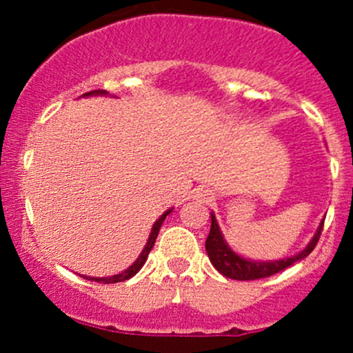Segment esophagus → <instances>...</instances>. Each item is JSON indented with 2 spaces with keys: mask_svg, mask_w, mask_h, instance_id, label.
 I'll use <instances>...</instances> for the list:
<instances>
[{
  "mask_svg": "<svg viewBox=\"0 0 353 353\" xmlns=\"http://www.w3.org/2000/svg\"><path fill=\"white\" fill-rule=\"evenodd\" d=\"M198 198L201 199L203 203H212L213 199H215V196H213L212 191H208V190H201V191H199Z\"/></svg>",
  "mask_w": 353,
  "mask_h": 353,
  "instance_id": "1",
  "label": "esophagus"
}]
</instances>
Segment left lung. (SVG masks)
Returning a JSON list of instances; mask_svg holds the SVG:
<instances>
[{
  "label": "left lung",
  "instance_id": "1",
  "mask_svg": "<svg viewBox=\"0 0 353 353\" xmlns=\"http://www.w3.org/2000/svg\"><path fill=\"white\" fill-rule=\"evenodd\" d=\"M323 225H325V220H321L318 230H316L314 237L311 239V243L305 245L301 252L290 256L285 259H276V261H251V259H245L243 256H239L237 252H234L229 248V244L223 241L222 232L219 229V223H216L215 215L212 213V227H210V234L206 237V252H208V258L212 261V265L222 273L223 276L232 280H258V279H266V276H272L275 273L282 272V270L288 268L294 263L301 261L305 256L311 254L312 249L318 244L319 237H321Z\"/></svg>",
  "mask_w": 353,
  "mask_h": 353
}]
</instances>
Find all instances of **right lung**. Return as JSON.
<instances>
[{"instance_id": "right-lung-1", "label": "right lung", "mask_w": 353, "mask_h": 353, "mask_svg": "<svg viewBox=\"0 0 353 353\" xmlns=\"http://www.w3.org/2000/svg\"><path fill=\"white\" fill-rule=\"evenodd\" d=\"M105 94H108L105 90H92V92H87V94H83V97H88V95H105ZM170 212H172V208L167 210L165 213H162V216H160V219L154 223V227H152L150 237H148L147 245H145L143 251H141V254L138 256V259L133 263V265L130 266V268L124 270V272L119 273V275L102 276V279H95V276H85V275H81V276H83V279H87V280H90V282H97V283H117V282H124V280H130L131 276L137 275V273L141 270V266L145 265V261H147L148 252H150L152 248H154L157 236H159V230H160V227H162V222L165 220V216L169 215Z\"/></svg>"}]
</instances>
